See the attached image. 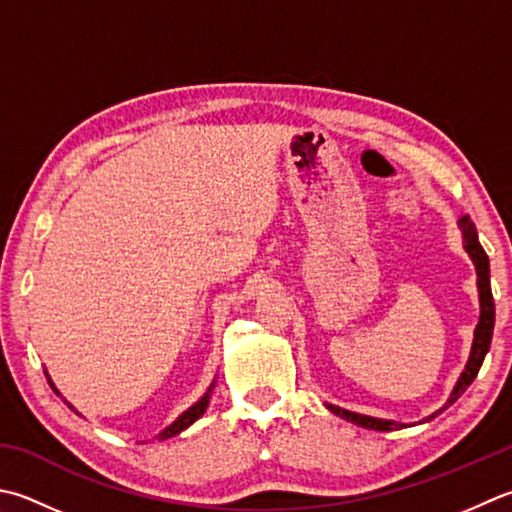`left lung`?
Segmentation results:
<instances>
[{"mask_svg": "<svg viewBox=\"0 0 512 512\" xmlns=\"http://www.w3.org/2000/svg\"><path fill=\"white\" fill-rule=\"evenodd\" d=\"M459 228H462V239H464V250L468 253V257L473 259L475 264V273H477V293H479V322L475 326V333H473V346H470V355H468V362L462 370V375H459L457 384L453 386V393L446 399V404L442 408H437L433 415L424 417L422 422L417 424H426L430 419H435L439 413H444L448 406H453L459 397L464 395V390L473 384V379L477 377L479 368L484 364V357L490 348V339H493V328H495V302H493V290H490V262H488V255L484 253L482 244H479L477 239V228L475 224L470 222L468 215H462L457 219ZM326 408L330 413H335L337 417L346 419V422L355 424V426H362L368 430H382V433H388V430H402L408 426H415V424H402V422H395V419H379V417H370V415H359L353 413V410H346V408H339L333 404H326Z\"/></svg>", "mask_w": 512, "mask_h": 512, "instance_id": "1", "label": "left lung"}]
</instances>
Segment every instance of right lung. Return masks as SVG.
I'll list each match as a JSON object with an SVG mask.
<instances>
[{
    "label": "right lung",
    "mask_w": 512,
    "mask_h": 512,
    "mask_svg": "<svg viewBox=\"0 0 512 512\" xmlns=\"http://www.w3.org/2000/svg\"><path fill=\"white\" fill-rule=\"evenodd\" d=\"M46 377H48V384L50 386H53V390H55V393L59 395V390L55 388V384H53V379H50V375L46 373ZM215 379H213V384H210L208 386V390H206V393L202 395V399H197V402L193 404V406H190V408H186L184 410V413L182 415H179L177 419H175V422L173 424H170V426H166L164 430H162V433H159L157 435V439H168V437H175V435H179V433H182V430H186L188 426H193L195 422H197V419L199 417H202L204 413H206V408H208V404H210V397H213V390H215ZM64 402H66V399H64ZM68 404V402H66ZM70 406V404H68ZM70 410H75L73 406H70ZM75 413H77V410H75ZM79 415V413H77Z\"/></svg>",
    "instance_id": "right-lung-1"
}]
</instances>
